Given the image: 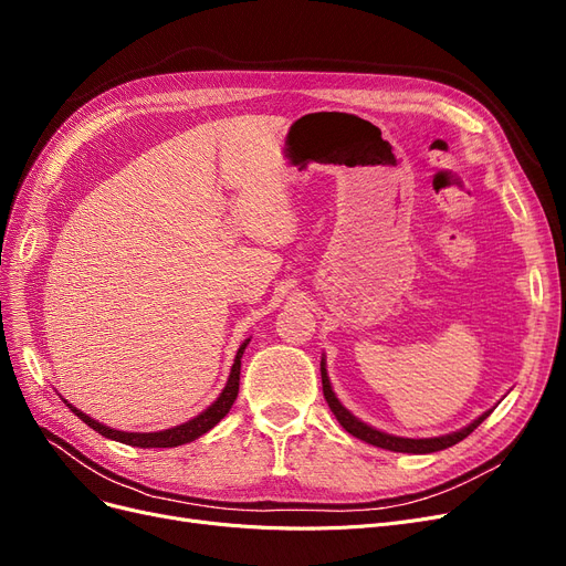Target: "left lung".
<instances>
[{
  "label": "left lung",
  "mask_w": 566,
  "mask_h": 566,
  "mask_svg": "<svg viewBox=\"0 0 566 566\" xmlns=\"http://www.w3.org/2000/svg\"><path fill=\"white\" fill-rule=\"evenodd\" d=\"M322 384H324V396H326V402H328V407H331V411L335 413V419L339 421V426L347 430L349 434H354V437H358V439H363V441H367V444H373V447H379V449H386V451H396V453H416V455H421V453H434V451H444V449H449V447H453V444H458V441H462L467 434H472L490 413H493V409H488V411H483L479 419H474L472 423H467L464 428H460V430H455V432H449V434H439V437H421V439H411V437H398V434H388V432H381V430H377V428H373V426H367L365 421H360V419H356V416L344 407L339 400H337V396H335V390H333V386H331V379H328V370H326V358L322 356Z\"/></svg>",
  "instance_id": "left-lung-1"
}]
</instances>
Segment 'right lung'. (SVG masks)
<instances>
[{"label": "right lung", "instance_id": "1", "mask_svg": "<svg viewBox=\"0 0 566 566\" xmlns=\"http://www.w3.org/2000/svg\"><path fill=\"white\" fill-rule=\"evenodd\" d=\"M248 344H250V337L240 344V349L235 354V360L231 365V375L227 379L224 390L219 392V398L208 409H203L199 416H193V419H189L187 423L174 426V428H168V430H157V432H125V430H115V428H108V426H104L99 421H94L92 416H87L81 409L69 405L64 398L62 400H64V405L73 413L78 416L83 423H87L92 430L104 434L106 439H115V441H122V444L138 447V449H174V447H182V444H189V441H193V439H199L208 430H212L231 411V407H233V402L238 398V386H240V358H242L244 349H248Z\"/></svg>", "mask_w": 566, "mask_h": 566}]
</instances>
